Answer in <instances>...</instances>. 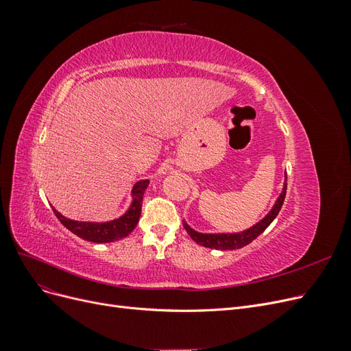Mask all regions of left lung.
I'll return each mask as SVG.
<instances>
[{
    "label": "left lung",
    "instance_id": "8db88e82",
    "mask_svg": "<svg viewBox=\"0 0 351 351\" xmlns=\"http://www.w3.org/2000/svg\"><path fill=\"white\" fill-rule=\"evenodd\" d=\"M287 178V176H285ZM285 192H287V182H284L282 192L280 193L277 202L272 206V209L265 215L259 222H256L253 227L240 231V232H199L190 227L186 221H183V226L186 231L189 232V236L192 237L197 244L204 247L209 249H217V250H232V249H241L244 246H247L249 243H252L258 236H261L262 232L268 228V226L275 219V217L278 215V212L284 204L285 199Z\"/></svg>",
    "mask_w": 351,
    "mask_h": 351
}]
</instances>
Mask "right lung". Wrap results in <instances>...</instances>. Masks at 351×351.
<instances>
[{"instance_id":"1","label":"right lung","mask_w":351,"mask_h":351,"mask_svg":"<svg viewBox=\"0 0 351 351\" xmlns=\"http://www.w3.org/2000/svg\"><path fill=\"white\" fill-rule=\"evenodd\" d=\"M147 184H149V180H141V182H137L133 186L132 189L133 200H132L130 208L124 212V215H121L120 218H115L112 221H107V222L76 221V219H70V218H66L64 215H61L56 208H52V210H54L56 217L61 221L62 226H64L67 230H70L73 234H76L83 240L93 241V243L117 241L129 236L130 232L136 228L137 222H139L141 212H142V200H143L145 190L147 189Z\"/></svg>"}]
</instances>
